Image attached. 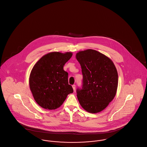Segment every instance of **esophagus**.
Returning <instances> with one entry per match:
<instances>
[{
  "label": "esophagus",
  "instance_id": "obj_1",
  "mask_svg": "<svg viewBox=\"0 0 147 147\" xmlns=\"http://www.w3.org/2000/svg\"><path fill=\"white\" fill-rule=\"evenodd\" d=\"M72 87H73V88L74 91H75V90H76V85H72Z\"/></svg>",
  "mask_w": 147,
  "mask_h": 147
}]
</instances>
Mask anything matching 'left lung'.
I'll return each mask as SVG.
<instances>
[{"instance_id": "8db88e82", "label": "left lung", "mask_w": 147, "mask_h": 147, "mask_svg": "<svg viewBox=\"0 0 147 147\" xmlns=\"http://www.w3.org/2000/svg\"><path fill=\"white\" fill-rule=\"evenodd\" d=\"M76 59L83 76L82 87L76 90L78 101L88 113L100 112L115 96L118 84L117 69L109 57L92 49L79 52Z\"/></svg>"}]
</instances>
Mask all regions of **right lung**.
<instances>
[{"label":"right lung","instance_id":"right-lung-1","mask_svg":"<svg viewBox=\"0 0 147 147\" xmlns=\"http://www.w3.org/2000/svg\"><path fill=\"white\" fill-rule=\"evenodd\" d=\"M72 56L71 52H52L40 59L30 77V89L37 103L45 109L61 106L73 89L68 83V73L63 67Z\"/></svg>","mask_w":147,"mask_h":147}]
</instances>
